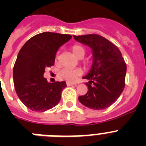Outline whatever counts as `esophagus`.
<instances>
[{"instance_id":"esophagus-1","label":"esophagus","mask_w":146,"mask_h":146,"mask_svg":"<svg viewBox=\"0 0 146 146\" xmlns=\"http://www.w3.org/2000/svg\"><path fill=\"white\" fill-rule=\"evenodd\" d=\"M74 84H73V83H70V82H67V86H72Z\"/></svg>"}]
</instances>
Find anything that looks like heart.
<instances>
[{"label": "heart", "instance_id": "obj_1", "mask_svg": "<svg viewBox=\"0 0 146 146\" xmlns=\"http://www.w3.org/2000/svg\"><path fill=\"white\" fill-rule=\"evenodd\" d=\"M72 52L77 58H82L85 54V49L81 44H74L70 47ZM58 54L55 58V62H58ZM84 64L86 66L88 67L91 65V61L86 60L84 61ZM83 71L81 68H63L60 72V75L62 78L68 82H74L76 81V78L81 76Z\"/></svg>", "mask_w": 146, "mask_h": 146}]
</instances>
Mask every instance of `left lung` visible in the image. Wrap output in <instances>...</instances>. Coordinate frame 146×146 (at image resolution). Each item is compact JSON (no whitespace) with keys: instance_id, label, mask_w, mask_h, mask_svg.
Segmentation results:
<instances>
[{"instance_id":"left-lung-1","label":"left lung","mask_w":146,"mask_h":146,"mask_svg":"<svg viewBox=\"0 0 146 146\" xmlns=\"http://www.w3.org/2000/svg\"><path fill=\"white\" fill-rule=\"evenodd\" d=\"M73 37L92 49L93 63L87 76L83 78L88 92L78 97L80 102L92 110L107 108L116 102L125 86L127 66L122 53L115 44L99 35H86Z\"/></svg>"}]
</instances>
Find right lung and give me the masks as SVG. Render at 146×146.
<instances>
[{
	"mask_svg": "<svg viewBox=\"0 0 146 146\" xmlns=\"http://www.w3.org/2000/svg\"><path fill=\"white\" fill-rule=\"evenodd\" d=\"M71 38L43 32L32 36L20 50L13 66V84L20 100L32 111H44L59 103L66 83L47 82L44 73L46 68L54 65L59 47Z\"/></svg>",
	"mask_w": 146,
	"mask_h": 146,
	"instance_id": "add662e5",
	"label": "right lung"
}]
</instances>
